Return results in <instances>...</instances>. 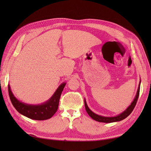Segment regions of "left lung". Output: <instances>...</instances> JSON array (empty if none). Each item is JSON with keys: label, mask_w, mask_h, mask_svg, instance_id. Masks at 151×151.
<instances>
[{"label": "left lung", "mask_w": 151, "mask_h": 151, "mask_svg": "<svg viewBox=\"0 0 151 151\" xmlns=\"http://www.w3.org/2000/svg\"><path fill=\"white\" fill-rule=\"evenodd\" d=\"M139 93H140V84L139 85V88L137 90V94L135 96V98L134 100V101L132 103V104L130 105L126 110L123 112L120 115L118 116H115V117H105V116H99L96 115V114L94 113L93 111H91L89 108H88V105L86 104V102L84 100V104H85V108L87 113H88V115L93 118V120L98 121L99 122H103V123H112V122H118V121H121L123 119H125L129 115H130V113L132 112V111L134 110V109L135 106V105L137 104V100L139 96Z\"/></svg>", "instance_id": "1"}]
</instances>
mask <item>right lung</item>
Segmentation results:
<instances>
[{
	"label": "right lung",
	"mask_w": 151,
	"mask_h": 151,
	"mask_svg": "<svg viewBox=\"0 0 151 151\" xmlns=\"http://www.w3.org/2000/svg\"><path fill=\"white\" fill-rule=\"evenodd\" d=\"M65 86V83L62 84L48 101L38 106L26 104L18 101L12 93L9 85H8V91L11 103L18 112L31 119L44 120L52 118L57 111L59 100Z\"/></svg>",
	"instance_id": "right-lung-1"
}]
</instances>
